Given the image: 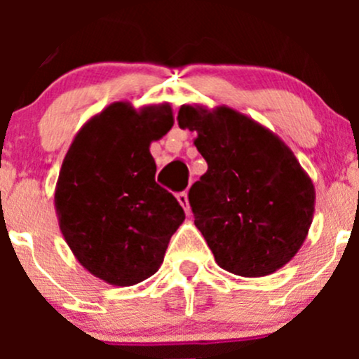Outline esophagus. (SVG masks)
<instances>
[{
  "label": "esophagus",
  "mask_w": 359,
  "mask_h": 359,
  "mask_svg": "<svg viewBox=\"0 0 359 359\" xmlns=\"http://www.w3.org/2000/svg\"><path fill=\"white\" fill-rule=\"evenodd\" d=\"M177 200H179L180 205H182L184 212H186L187 215H189V213H191V206H189V198H187V193H186V191H184V193H179V194H177Z\"/></svg>",
  "instance_id": "esophagus-1"
}]
</instances>
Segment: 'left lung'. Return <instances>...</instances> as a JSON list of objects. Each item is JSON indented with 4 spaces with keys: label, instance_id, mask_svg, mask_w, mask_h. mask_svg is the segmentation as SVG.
Instances as JSON below:
<instances>
[{
    "label": "left lung",
    "instance_id": "1",
    "mask_svg": "<svg viewBox=\"0 0 359 359\" xmlns=\"http://www.w3.org/2000/svg\"><path fill=\"white\" fill-rule=\"evenodd\" d=\"M177 121L198 133L194 146L208 163L189 203L215 262L245 278L276 273L309 233L311 177L276 133L231 107L184 104Z\"/></svg>",
    "mask_w": 359,
    "mask_h": 359
}]
</instances>
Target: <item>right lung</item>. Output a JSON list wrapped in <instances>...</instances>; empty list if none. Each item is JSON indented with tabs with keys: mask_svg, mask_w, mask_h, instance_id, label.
<instances>
[{
	"mask_svg": "<svg viewBox=\"0 0 359 359\" xmlns=\"http://www.w3.org/2000/svg\"><path fill=\"white\" fill-rule=\"evenodd\" d=\"M173 126L168 102H112L79 128L55 187L60 233L88 273L132 287L159 269L182 206L158 186L151 142Z\"/></svg>",
	"mask_w": 359,
	"mask_h": 359,
	"instance_id": "1",
	"label": "right lung"
}]
</instances>
